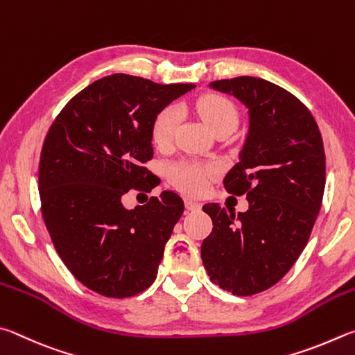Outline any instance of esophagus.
<instances>
[{"label": "esophagus", "mask_w": 355, "mask_h": 355, "mask_svg": "<svg viewBox=\"0 0 355 355\" xmlns=\"http://www.w3.org/2000/svg\"><path fill=\"white\" fill-rule=\"evenodd\" d=\"M202 204L198 202V201H191V200H185V207H187L189 210H191V212H195V210H200Z\"/></svg>", "instance_id": "34e87169"}]
</instances>
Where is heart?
Returning a JSON list of instances; mask_svg holds the SVG:
<instances>
[{
    "label": "heart",
    "mask_w": 355,
    "mask_h": 355,
    "mask_svg": "<svg viewBox=\"0 0 355 355\" xmlns=\"http://www.w3.org/2000/svg\"><path fill=\"white\" fill-rule=\"evenodd\" d=\"M196 112L207 126L216 132L220 129H234L239 123V109L232 99L218 93H207L196 99ZM181 121V110L176 105H166L154 116L151 124V139L155 146H170ZM212 165L204 166L190 160L178 162L170 166L168 176L174 187L187 195H200L207 187V179L214 173Z\"/></svg>",
    "instance_id": "b5f03b06"
}]
</instances>
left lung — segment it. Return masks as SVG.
<instances>
[{
  "label": "left lung",
  "instance_id": "left-lung-1",
  "mask_svg": "<svg viewBox=\"0 0 355 355\" xmlns=\"http://www.w3.org/2000/svg\"><path fill=\"white\" fill-rule=\"evenodd\" d=\"M209 85L248 107L240 162L223 184L229 193L246 195L250 209L235 215L206 204L214 229L201 257L220 288L251 296L281 281L307 245L324 195V146L313 115L282 87L252 76Z\"/></svg>",
  "mask_w": 355,
  "mask_h": 355
}]
</instances>
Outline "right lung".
<instances>
[{"label":"right lung","instance_id":"obj_1","mask_svg":"<svg viewBox=\"0 0 355 355\" xmlns=\"http://www.w3.org/2000/svg\"><path fill=\"white\" fill-rule=\"evenodd\" d=\"M195 84L162 85L110 74L80 90L55 116L39 164L42 215L59 257L96 293L129 297L154 282L184 212L174 191L124 209L129 190L154 189V116Z\"/></svg>","mask_w":355,"mask_h":355}]
</instances>
